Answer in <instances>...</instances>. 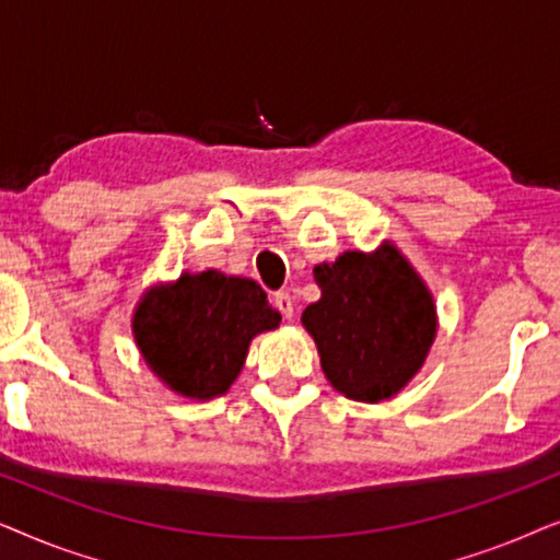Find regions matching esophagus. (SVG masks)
I'll return each mask as SVG.
<instances>
[{
    "label": "esophagus",
    "mask_w": 560,
    "mask_h": 560,
    "mask_svg": "<svg viewBox=\"0 0 560 560\" xmlns=\"http://www.w3.org/2000/svg\"><path fill=\"white\" fill-rule=\"evenodd\" d=\"M272 303H275V308H278L280 313H282V318H293V298H290V293H275L272 295Z\"/></svg>",
    "instance_id": "34e87169"
}]
</instances>
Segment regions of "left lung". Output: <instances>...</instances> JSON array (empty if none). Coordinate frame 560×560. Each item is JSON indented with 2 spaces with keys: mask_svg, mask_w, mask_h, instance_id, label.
Returning a JSON list of instances; mask_svg holds the SVG:
<instances>
[{
  "mask_svg": "<svg viewBox=\"0 0 560 560\" xmlns=\"http://www.w3.org/2000/svg\"><path fill=\"white\" fill-rule=\"evenodd\" d=\"M320 301L303 311L320 366L341 395L380 402L408 385L435 336L433 298L400 252H343L318 265Z\"/></svg>",
  "mask_w": 560,
  "mask_h": 560,
  "instance_id": "1",
  "label": "left lung"
}]
</instances>
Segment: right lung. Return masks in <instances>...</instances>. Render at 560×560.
Wrapping results in <instances>:
<instances>
[{
  "instance_id": "right-lung-1",
  "label": "right lung",
  "mask_w": 560,
  "mask_h": 560,
  "mask_svg": "<svg viewBox=\"0 0 560 560\" xmlns=\"http://www.w3.org/2000/svg\"><path fill=\"white\" fill-rule=\"evenodd\" d=\"M278 324L280 313L255 280L206 270L144 295L132 331L144 362L165 385L211 400L242 372L252 336Z\"/></svg>"
}]
</instances>
